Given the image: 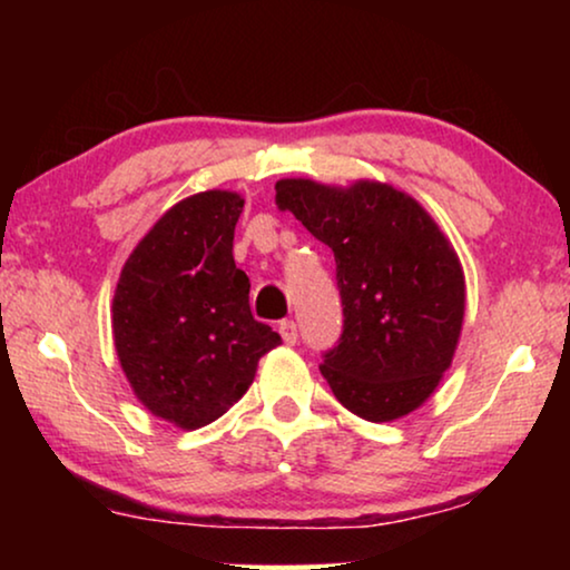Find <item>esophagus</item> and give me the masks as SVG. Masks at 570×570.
<instances>
[{
    "mask_svg": "<svg viewBox=\"0 0 570 570\" xmlns=\"http://www.w3.org/2000/svg\"><path fill=\"white\" fill-rule=\"evenodd\" d=\"M279 334H283L285 345H295L298 342V326H295V322H279Z\"/></svg>",
    "mask_w": 570,
    "mask_h": 570,
    "instance_id": "34e87169",
    "label": "esophagus"
}]
</instances>
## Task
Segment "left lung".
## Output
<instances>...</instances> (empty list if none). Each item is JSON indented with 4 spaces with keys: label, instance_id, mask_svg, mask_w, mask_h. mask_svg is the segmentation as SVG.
Returning <instances> with one entry per match:
<instances>
[{
    "label": "left lung",
    "instance_id": "obj_1",
    "mask_svg": "<svg viewBox=\"0 0 570 570\" xmlns=\"http://www.w3.org/2000/svg\"><path fill=\"white\" fill-rule=\"evenodd\" d=\"M275 189L279 209L337 262L345 330L318 365L334 396L371 423L415 412L451 368L462 337L464 269L446 233L392 184L279 178Z\"/></svg>",
    "mask_w": 570,
    "mask_h": 570
}]
</instances>
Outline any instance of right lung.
I'll return each mask as SVG.
<instances>
[{
	"mask_svg": "<svg viewBox=\"0 0 570 570\" xmlns=\"http://www.w3.org/2000/svg\"><path fill=\"white\" fill-rule=\"evenodd\" d=\"M244 197L209 189L176 202L135 246L116 283L111 326L131 392L155 417L197 431L248 392L279 334L248 308L233 262Z\"/></svg>",
	"mask_w": 570,
	"mask_h": 570,
	"instance_id": "right-lung-1",
	"label": "right lung"
}]
</instances>
